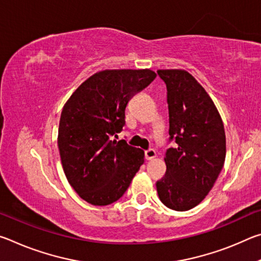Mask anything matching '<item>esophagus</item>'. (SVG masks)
<instances>
[{"instance_id":"obj_1","label":"esophagus","mask_w":261,"mask_h":261,"mask_svg":"<svg viewBox=\"0 0 261 261\" xmlns=\"http://www.w3.org/2000/svg\"><path fill=\"white\" fill-rule=\"evenodd\" d=\"M155 156H156V152L154 151L153 148H149L145 152V158H146V160H153Z\"/></svg>"}]
</instances>
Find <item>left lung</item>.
<instances>
[{
  "label": "left lung",
  "mask_w": 261,
  "mask_h": 261,
  "mask_svg": "<svg viewBox=\"0 0 261 261\" xmlns=\"http://www.w3.org/2000/svg\"><path fill=\"white\" fill-rule=\"evenodd\" d=\"M158 74L167 86L169 139L177 145L167 149L166 175L156 182V191L168 208L189 211L205 199L223 168V122L191 73L168 69L158 70Z\"/></svg>",
  "instance_id": "left-lung-1"
}]
</instances>
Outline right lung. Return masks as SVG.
<instances>
[{
    "mask_svg": "<svg viewBox=\"0 0 261 261\" xmlns=\"http://www.w3.org/2000/svg\"><path fill=\"white\" fill-rule=\"evenodd\" d=\"M155 77L149 69L103 70L87 78L64 105L57 137L61 162L68 182L88 204L120 199L144 163V151L113 137L125 124L130 99Z\"/></svg>",
    "mask_w": 261,
    "mask_h": 261,
    "instance_id": "right-lung-1",
    "label": "right lung"
}]
</instances>
